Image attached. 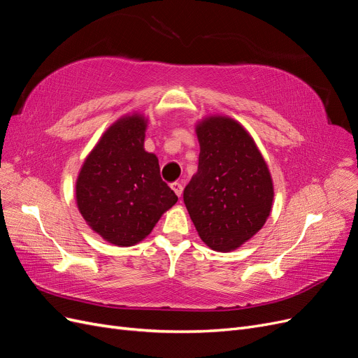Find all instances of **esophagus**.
Wrapping results in <instances>:
<instances>
[{
    "instance_id": "obj_1",
    "label": "esophagus",
    "mask_w": 358,
    "mask_h": 358,
    "mask_svg": "<svg viewBox=\"0 0 358 358\" xmlns=\"http://www.w3.org/2000/svg\"><path fill=\"white\" fill-rule=\"evenodd\" d=\"M170 187H171V189H173V191H175V194H176L178 197H180V196H182V191H183V188H182V183H179V182H173Z\"/></svg>"
}]
</instances>
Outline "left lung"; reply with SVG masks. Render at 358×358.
Masks as SVG:
<instances>
[{"instance_id": "1", "label": "left lung", "mask_w": 358, "mask_h": 358, "mask_svg": "<svg viewBox=\"0 0 358 358\" xmlns=\"http://www.w3.org/2000/svg\"><path fill=\"white\" fill-rule=\"evenodd\" d=\"M199 170L183 191L200 239L229 252L262 230L272 210L273 183L263 155L246 129L227 116L197 128Z\"/></svg>"}]
</instances>
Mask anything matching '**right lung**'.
Returning <instances> with one entry per match:
<instances>
[{"label": "right lung", "instance_id": "obj_1", "mask_svg": "<svg viewBox=\"0 0 358 358\" xmlns=\"http://www.w3.org/2000/svg\"><path fill=\"white\" fill-rule=\"evenodd\" d=\"M146 119L116 121L86 157L76 182L78 208L91 229L117 246H133L178 201L161 179L158 158L145 150Z\"/></svg>", "mask_w": 358, "mask_h": 358}]
</instances>
